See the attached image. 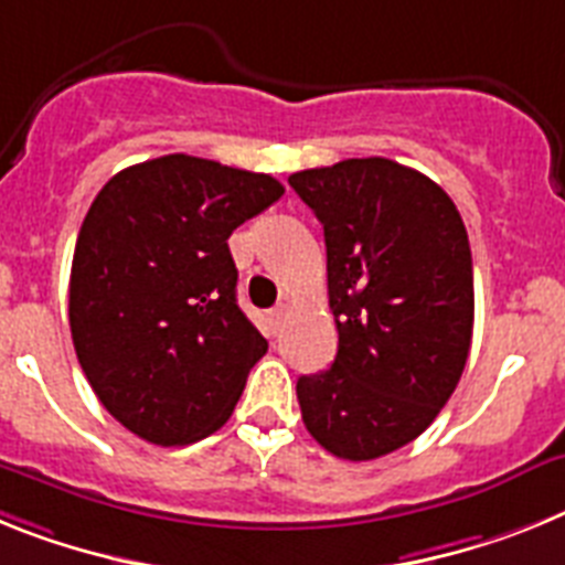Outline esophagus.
<instances>
[{
	"instance_id": "34e87169",
	"label": "esophagus",
	"mask_w": 565,
	"mask_h": 565,
	"mask_svg": "<svg viewBox=\"0 0 565 565\" xmlns=\"http://www.w3.org/2000/svg\"><path fill=\"white\" fill-rule=\"evenodd\" d=\"M287 312H289V307H287V303H284V301L276 303V307L269 310V321H273V327H276V330L284 323V318H287Z\"/></svg>"
}]
</instances>
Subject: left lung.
<instances>
[{
	"label": "left lung",
	"mask_w": 565,
	"mask_h": 565,
	"mask_svg": "<svg viewBox=\"0 0 565 565\" xmlns=\"http://www.w3.org/2000/svg\"><path fill=\"white\" fill-rule=\"evenodd\" d=\"M323 224L338 327L330 370L296 384L312 438L343 460L415 440L469 358L472 249L455 201L392 159H347L289 175Z\"/></svg>",
	"instance_id": "1"
}]
</instances>
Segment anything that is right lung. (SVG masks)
<instances>
[{
	"label": "right lung",
	"instance_id": "add662e5",
	"mask_svg": "<svg viewBox=\"0 0 565 565\" xmlns=\"http://www.w3.org/2000/svg\"><path fill=\"white\" fill-rule=\"evenodd\" d=\"M281 181L173 153L113 175L71 267V335L96 398L156 446L222 429L267 341L235 301L227 238Z\"/></svg>",
	"mask_w": 565,
	"mask_h": 565
}]
</instances>
